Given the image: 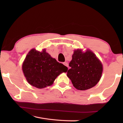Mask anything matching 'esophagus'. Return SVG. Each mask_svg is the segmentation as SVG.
I'll return each mask as SVG.
<instances>
[{
	"instance_id": "esophagus-1",
	"label": "esophagus",
	"mask_w": 123,
	"mask_h": 123,
	"mask_svg": "<svg viewBox=\"0 0 123 123\" xmlns=\"http://www.w3.org/2000/svg\"><path fill=\"white\" fill-rule=\"evenodd\" d=\"M63 64L64 65H65V66L66 67H68V62H64V63H63Z\"/></svg>"
}]
</instances>
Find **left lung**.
<instances>
[{
    "label": "left lung",
    "instance_id": "1",
    "mask_svg": "<svg viewBox=\"0 0 123 123\" xmlns=\"http://www.w3.org/2000/svg\"><path fill=\"white\" fill-rule=\"evenodd\" d=\"M69 65L70 69L67 72V76L78 90L91 88L101 77L103 70L101 62L90 50L86 52L81 49L75 50Z\"/></svg>",
    "mask_w": 123,
    "mask_h": 123
}]
</instances>
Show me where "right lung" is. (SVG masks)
<instances>
[{
    "instance_id": "add662e5",
    "label": "right lung",
    "mask_w": 123,
    "mask_h": 123,
    "mask_svg": "<svg viewBox=\"0 0 123 123\" xmlns=\"http://www.w3.org/2000/svg\"><path fill=\"white\" fill-rule=\"evenodd\" d=\"M68 68L59 63L43 49L40 52L35 49L30 50L22 64V70L30 85L43 88L53 85L55 79Z\"/></svg>"
}]
</instances>
